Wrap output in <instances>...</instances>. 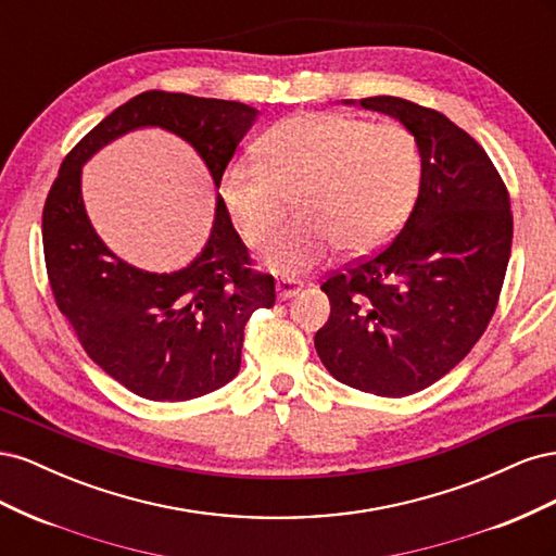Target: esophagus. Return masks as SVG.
Wrapping results in <instances>:
<instances>
[{
    "label": "esophagus",
    "mask_w": 556,
    "mask_h": 556,
    "mask_svg": "<svg viewBox=\"0 0 556 556\" xmlns=\"http://www.w3.org/2000/svg\"><path fill=\"white\" fill-rule=\"evenodd\" d=\"M304 288L299 280H292V278H280L276 282V290H278V296L280 299H292L294 294H299V290Z\"/></svg>",
    "instance_id": "1"
}]
</instances>
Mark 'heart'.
<instances>
[{"label":"heart","instance_id":"heart-1","mask_svg":"<svg viewBox=\"0 0 556 556\" xmlns=\"http://www.w3.org/2000/svg\"><path fill=\"white\" fill-rule=\"evenodd\" d=\"M422 176L413 131L339 113H296L266 131L255 160H237L220 182L225 208L250 245H262L298 194L302 215L277 232L264 264L304 276L336 255L392 237Z\"/></svg>","mask_w":556,"mask_h":556}]
</instances>
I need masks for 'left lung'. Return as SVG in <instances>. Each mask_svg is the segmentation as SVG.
<instances>
[{"instance_id": "obj_1", "label": "left lung", "mask_w": 556, "mask_h": 556, "mask_svg": "<svg viewBox=\"0 0 556 556\" xmlns=\"http://www.w3.org/2000/svg\"><path fill=\"white\" fill-rule=\"evenodd\" d=\"M359 104L413 131L422 178L396 237L323 282L331 313L315 350L339 382L408 396L450 374L490 325L510 260V197L484 148L443 113L384 94Z\"/></svg>"}]
</instances>
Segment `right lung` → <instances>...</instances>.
I'll use <instances>...</instances> for the list:
<instances>
[{
	"instance_id": "right-lung-1",
	"label": "right lung",
	"mask_w": 556,
	"mask_h": 556,
	"mask_svg": "<svg viewBox=\"0 0 556 556\" xmlns=\"http://www.w3.org/2000/svg\"><path fill=\"white\" fill-rule=\"evenodd\" d=\"M257 111L241 102L148 90L117 106L64 157L43 206V255L55 304L83 350L129 392L190 401L220 390L241 368L243 329L276 304L274 276L252 271L248 248L217 197L211 237L180 271L150 274L97 237L80 172L99 148L139 127H162L206 162L215 188Z\"/></svg>"
}]
</instances>
